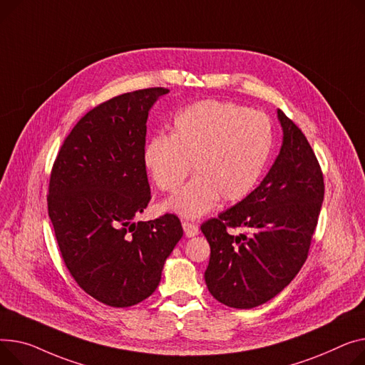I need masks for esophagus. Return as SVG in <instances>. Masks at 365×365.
<instances>
[{"instance_id":"1","label":"esophagus","mask_w":365,"mask_h":365,"mask_svg":"<svg viewBox=\"0 0 365 365\" xmlns=\"http://www.w3.org/2000/svg\"><path fill=\"white\" fill-rule=\"evenodd\" d=\"M182 227H183V230H185L186 237H193V236H197V235H198V232H200V229H198V226H197V225L189 223V222H183V223H182Z\"/></svg>"}]
</instances>
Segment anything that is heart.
<instances>
[{"mask_svg": "<svg viewBox=\"0 0 365 365\" xmlns=\"http://www.w3.org/2000/svg\"><path fill=\"white\" fill-rule=\"evenodd\" d=\"M273 147V129L264 114L235 103L204 100L176 113L170 136L154 135L143 145L142 161L153 182L175 192L164 208L185 218L207 214L222 200H245L258 183Z\"/></svg>", "mask_w": 365, "mask_h": 365, "instance_id": "1", "label": "heart"}]
</instances>
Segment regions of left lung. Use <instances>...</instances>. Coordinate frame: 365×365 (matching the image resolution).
I'll list each match as a JSON object with an SVG mask.
<instances>
[{"label": "left lung", "instance_id": "8db88e82", "mask_svg": "<svg viewBox=\"0 0 365 365\" xmlns=\"http://www.w3.org/2000/svg\"><path fill=\"white\" fill-rule=\"evenodd\" d=\"M277 118L283 139L269 173L245 200L201 226L211 248L207 287L232 308L258 307L294 280L324 198L322 168L305 135L283 111ZM227 227L247 233L232 235Z\"/></svg>", "mask_w": 365, "mask_h": 365}]
</instances>
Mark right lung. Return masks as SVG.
<instances>
[{"label":"right lung","mask_w":365,"mask_h":365,"mask_svg":"<svg viewBox=\"0 0 365 365\" xmlns=\"http://www.w3.org/2000/svg\"><path fill=\"white\" fill-rule=\"evenodd\" d=\"M165 93L128 92L86 113L51 172L48 215L66 267L88 295L115 308L154 294L183 236L175 214L135 222L151 200L142 161L148 113Z\"/></svg>","instance_id":"add662e5"}]
</instances>
